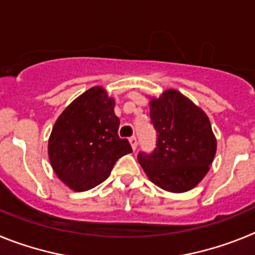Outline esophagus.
<instances>
[{"instance_id":"esophagus-1","label":"esophagus","mask_w":255,"mask_h":255,"mask_svg":"<svg viewBox=\"0 0 255 255\" xmlns=\"http://www.w3.org/2000/svg\"><path fill=\"white\" fill-rule=\"evenodd\" d=\"M129 141H130V144H131V148L132 149H136V147H138V140H136V136H135V135H132L131 138L129 139Z\"/></svg>"}]
</instances>
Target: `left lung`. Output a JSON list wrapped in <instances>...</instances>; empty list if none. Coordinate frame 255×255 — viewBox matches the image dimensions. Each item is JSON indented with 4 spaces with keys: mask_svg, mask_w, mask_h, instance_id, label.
<instances>
[{
    "mask_svg": "<svg viewBox=\"0 0 255 255\" xmlns=\"http://www.w3.org/2000/svg\"><path fill=\"white\" fill-rule=\"evenodd\" d=\"M149 110L157 143L149 154L139 153V163L163 190L184 193L195 188L208 172L217 148L208 116L175 89L152 98Z\"/></svg>",
    "mask_w": 255,
    "mask_h": 255,
    "instance_id": "1",
    "label": "left lung"
}]
</instances>
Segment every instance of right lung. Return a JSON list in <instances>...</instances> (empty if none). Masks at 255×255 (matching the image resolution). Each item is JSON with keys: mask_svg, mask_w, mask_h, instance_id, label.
Masks as SVG:
<instances>
[{"mask_svg": "<svg viewBox=\"0 0 255 255\" xmlns=\"http://www.w3.org/2000/svg\"><path fill=\"white\" fill-rule=\"evenodd\" d=\"M115 100L102 87H93L58 116L48 140L52 168L70 189L87 191L105 181L115 163L131 153L128 139L117 134L120 120Z\"/></svg>", "mask_w": 255, "mask_h": 255, "instance_id": "obj_1", "label": "right lung"}]
</instances>
